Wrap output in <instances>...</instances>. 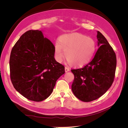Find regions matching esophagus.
<instances>
[{"instance_id": "obj_1", "label": "esophagus", "mask_w": 128, "mask_h": 128, "mask_svg": "<svg viewBox=\"0 0 128 128\" xmlns=\"http://www.w3.org/2000/svg\"><path fill=\"white\" fill-rule=\"evenodd\" d=\"M64 69H65V72H69V70H70V68H69L68 67H65Z\"/></svg>"}]
</instances>
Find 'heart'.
<instances>
[{
    "instance_id": "1",
    "label": "heart",
    "mask_w": 128,
    "mask_h": 128,
    "mask_svg": "<svg viewBox=\"0 0 128 128\" xmlns=\"http://www.w3.org/2000/svg\"><path fill=\"white\" fill-rule=\"evenodd\" d=\"M96 50V42L92 38L79 33L69 34L61 36L59 42H56L54 56L59 62L63 61L66 55L69 64L82 67L91 60Z\"/></svg>"
}]
</instances>
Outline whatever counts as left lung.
I'll list each match as a JSON object with an SVG mask.
<instances>
[{
    "mask_svg": "<svg viewBox=\"0 0 128 128\" xmlns=\"http://www.w3.org/2000/svg\"><path fill=\"white\" fill-rule=\"evenodd\" d=\"M98 46L94 57L82 68L72 69L74 80L73 94L80 100L90 102L102 96L114 81L116 57L114 50L103 34L97 32Z\"/></svg>",
    "mask_w": 128,
    "mask_h": 128,
    "instance_id": "obj_1",
    "label": "left lung"
}]
</instances>
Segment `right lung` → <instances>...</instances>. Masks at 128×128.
<instances>
[{
    "instance_id": "right-lung-1",
    "label": "right lung",
    "mask_w": 128,
    "mask_h": 128,
    "mask_svg": "<svg viewBox=\"0 0 128 128\" xmlns=\"http://www.w3.org/2000/svg\"><path fill=\"white\" fill-rule=\"evenodd\" d=\"M54 46L40 30H30L19 38L10 59V80L25 98L41 102L51 95L64 67L54 59Z\"/></svg>"
}]
</instances>
